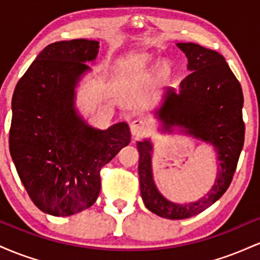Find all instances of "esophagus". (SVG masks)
I'll return each instance as SVG.
<instances>
[{
  "label": "esophagus",
  "instance_id": "34e87169",
  "mask_svg": "<svg viewBox=\"0 0 260 260\" xmlns=\"http://www.w3.org/2000/svg\"><path fill=\"white\" fill-rule=\"evenodd\" d=\"M147 121L143 120V118H136L129 123V128H131V133L133 136H140L145 129H147Z\"/></svg>",
  "mask_w": 260,
  "mask_h": 260
}]
</instances>
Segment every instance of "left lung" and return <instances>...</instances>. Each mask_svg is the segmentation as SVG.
Returning a JSON list of instances; mask_svg holds the SVG:
<instances>
[{
  "mask_svg": "<svg viewBox=\"0 0 260 260\" xmlns=\"http://www.w3.org/2000/svg\"><path fill=\"white\" fill-rule=\"evenodd\" d=\"M188 59L190 74L181 82L180 90L168 88L155 111L164 133L180 132L210 144L219 161L214 186L197 202L180 204L165 198L153 177V143L137 142L139 151V183L143 202L151 213L171 220L194 216L214 204L226 192L243 148V92L222 55L194 43H178Z\"/></svg>",
  "mask_w": 260,
  "mask_h": 260,
  "instance_id": "8db88e82",
  "label": "left lung"
}]
</instances>
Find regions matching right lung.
<instances>
[{"label": "right lung", "instance_id": "add662e5", "mask_svg": "<svg viewBox=\"0 0 260 260\" xmlns=\"http://www.w3.org/2000/svg\"><path fill=\"white\" fill-rule=\"evenodd\" d=\"M99 47L86 39L47 45L12 98L11 156L32 203L53 216L91 207L100 193L101 168L131 142L126 122L96 129L76 107V89Z\"/></svg>", "mask_w": 260, "mask_h": 260}]
</instances>
